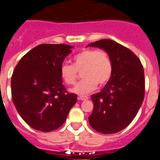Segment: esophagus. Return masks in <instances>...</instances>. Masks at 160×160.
Masks as SVG:
<instances>
[{
    "mask_svg": "<svg viewBox=\"0 0 160 160\" xmlns=\"http://www.w3.org/2000/svg\"><path fill=\"white\" fill-rule=\"evenodd\" d=\"M79 99L81 100V101H86V100L89 99V96H79Z\"/></svg>",
    "mask_w": 160,
    "mask_h": 160,
    "instance_id": "obj_1",
    "label": "esophagus"
}]
</instances>
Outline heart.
<instances>
[{
    "label": "heart",
    "instance_id": "b5f03b06",
    "mask_svg": "<svg viewBox=\"0 0 160 160\" xmlns=\"http://www.w3.org/2000/svg\"><path fill=\"white\" fill-rule=\"evenodd\" d=\"M112 61L103 49L87 48L73 57V64L64 63L59 68V75L66 85L75 84L78 71L83 78L72 91L79 95L90 93L99 85H106L112 75Z\"/></svg>",
    "mask_w": 160,
    "mask_h": 160
}]
</instances>
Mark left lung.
Instances as JSON below:
<instances>
[{"label":"left lung","mask_w":160,"mask_h":160,"mask_svg":"<svg viewBox=\"0 0 160 160\" xmlns=\"http://www.w3.org/2000/svg\"><path fill=\"white\" fill-rule=\"evenodd\" d=\"M104 49L112 61V75L99 93L93 94V112L89 122L96 131L116 133L128 126L144 98V71L141 61L130 49L111 39L90 43Z\"/></svg>","instance_id":"left-lung-1"}]
</instances>
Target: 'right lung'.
I'll use <instances>...</instances> for the list:
<instances>
[{
	"label": "right lung",
	"instance_id": "right-lung-1",
	"mask_svg": "<svg viewBox=\"0 0 160 160\" xmlns=\"http://www.w3.org/2000/svg\"><path fill=\"white\" fill-rule=\"evenodd\" d=\"M66 44H40L27 53L12 76V102L21 118L32 128L50 132L64 123L77 96L68 93L59 75L71 53Z\"/></svg>",
	"mask_w": 160,
	"mask_h": 160
}]
</instances>
